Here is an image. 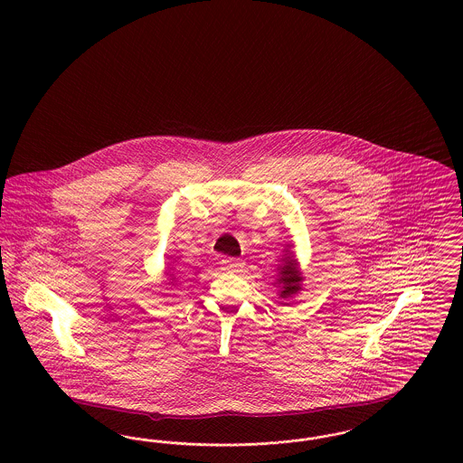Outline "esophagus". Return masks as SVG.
<instances>
[{"label":"esophagus","mask_w":463,"mask_h":463,"mask_svg":"<svg viewBox=\"0 0 463 463\" xmlns=\"http://www.w3.org/2000/svg\"><path fill=\"white\" fill-rule=\"evenodd\" d=\"M222 270L225 272H240L242 269V262L240 259H232V257H225L222 259Z\"/></svg>","instance_id":"esophagus-1"}]
</instances>
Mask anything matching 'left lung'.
Instances as JSON below:
<instances>
[{
	"label": "left lung",
	"instance_id": "8db88e82",
	"mask_svg": "<svg viewBox=\"0 0 463 463\" xmlns=\"http://www.w3.org/2000/svg\"><path fill=\"white\" fill-rule=\"evenodd\" d=\"M279 278H278V283L281 285V297L283 298H287L289 295H293V293H297L298 289H300V281H302V278H300V272H298V269H297V262L293 260V259H287V264L281 265L279 269Z\"/></svg>",
	"mask_w": 463,
	"mask_h": 463
}]
</instances>
